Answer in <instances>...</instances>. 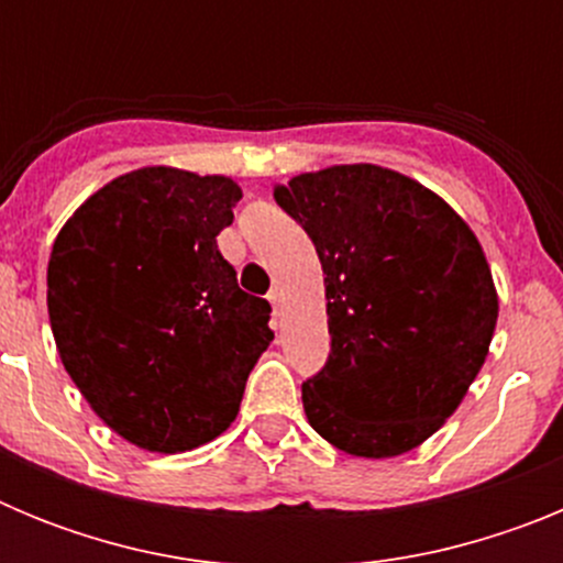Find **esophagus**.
<instances>
[{"label":"esophagus","instance_id":"1","mask_svg":"<svg viewBox=\"0 0 563 563\" xmlns=\"http://www.w3.org/2000/svg\"><path fill=\"white\" fill-rule=\"evenodd\" d=\"M267 298H271V305H273V316L282 318V290H273Z\"/></svg>","mask_w":563,"mask_h":563}]
</instances>
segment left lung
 I'll return each mask as SVG.
<instances>
[{
  "instance_id": "obj_1",
  "label": "left lung",
  "mask_w": 563,
  "mask_h": 563,
  "mask_svg": "<svg viewBox=\"0 0 563 563\" xmlns=\"http://www.w3.org/2000/svg\"><path fill=\"white\" fill-rule=\"evenodd\" d=\"M273 197L324 271L330 361L301 389L307 420L363 460L417 449L494 341L499 292L479 239L440 194L375 163L296 174Z\"/></svg>"
}]
</instances>
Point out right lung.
Returning a JSON list of instances; mask_svg holds the SVG:
<instances>
[{"label":"right lung","instance_id":"obj_1","mask_svg":"<svg viewBox=\"0 0 563 563\" xmlns=\"http://www.w3.org/2000/svg\"><path fill=\"white\" fill-rule=\"evenodd\" d=\"M242 188L143 166L89 194L47 262L64 369L114 434L157 454L217 440L271 346V305L239 290L217 236Z\"/></svg>","mask_w":563,"mask_h":563}]
</instances>
